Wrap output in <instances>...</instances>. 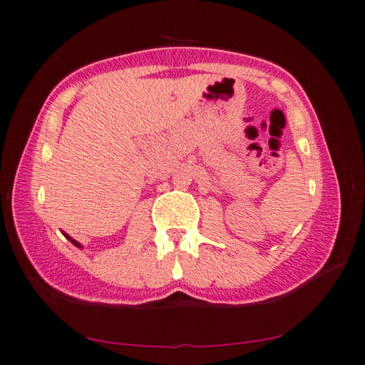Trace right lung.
I'll return each mask as SVG.
<instances>
[{"mask_svg":"<svg viewBox=\"0 0 365 365\" xmlns=\"http://www.w3.org/2000/svg\"><path fill=\"white\" fill-rule=\"evenodd\" d=\"M67 239H68V240L71 242V244H75L76 247H79V244H78V242H76V240H73V239H71V237H68V236H67Z\"/></svg>","mask_w":365,"mask_h":365,"instance_id":"add662e5","label":"right lung"}]
</instances>
